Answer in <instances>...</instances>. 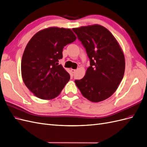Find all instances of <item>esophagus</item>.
I'll list each match as a JSON object with an SVG mask.
<instances>
[{"instance_id":"34e87169","label":"esophagus","mask_w":147,"mask_h":147,"mask_svg":"<svg viewBox=\"0 0 147 147\" xmlns=\"http://www.w3.org/2000/svg\"><path fill=\"white\" fill-rule=\"evenodd\" d=\"M71 72H72L73 74H74L75 72H76V70H75V69H71Z\"/></svg>"}]
</instances>
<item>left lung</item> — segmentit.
I'll list each match as a JSON object with an SVG mask.
<instances>
[{
	"mask_svg": "<svg viewBox=\"0 0 147 147\" xmlns=\"http://www.w3.org/2000/svg\"><path fill=\"white\" fill-rule=\"evenodd\" d=\"M72 30L86 49L90 66L85 77L75 80L82 95L97 102L116 92L124 77L125 58L118 42L110 31L100 25Z\"/></svg>",
	"mask_w": 147,
	"mask_h": 147,
	"instance_id": "left-lung-1",
	"label": "left lung"
}]
</instances>
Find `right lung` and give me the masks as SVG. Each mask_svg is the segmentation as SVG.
I'll return each instance as SVG.
<instances>
[{
	"instance_id": "obj_1",
	"label": "right lung",
	"mask_w": 147,
	"mask_h": 147,
	"mask_svg": "<svg viewBox=\"0 0 147 147\" xmlns=\"http://www.w3.org/2000/svg\"><path fill=\"white\" fill-rule=\"evenodd\" d=\"M76 36L70 29L50 27L38 31L31 38L22 59V76L25 85L42 100L57 97L70 75L59 64L63 48Z\"/></svg>"
}]
</instances>
